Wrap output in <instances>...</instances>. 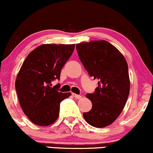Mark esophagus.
I'll return each mask as SVG.
<instances>
[{
    "instance_id": "esophagus-1",
    "label": "esophagus",
    "mask_w": 153,
    "mask_h": 153,
    "mask_svg": "<svg viewBox=\"0 0 153 153\" xmlns=\"http://www.w3.org/2000/svg\"><path fill=\"white\" fill-rule=\"evenodd\" d=\"M72 96H73V97L75 98H76V99H81V98H82L81 95H79V94H75V93H72Z\"/></svg>"
}]
</instances>
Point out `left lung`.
I'll return each mask as SVG.
<instances>
[{"instance_id":"8db88e82","label":"left lung","mask_w":153,"mask_h":153,"mask_svg":"<svg viewBox=\"0 0 153 153\" xmlns=\"http://www.w3.org/2000/svg\"><path fill=\"white\" fill-rule=\"evenodd\" d=\"M76 50L90 76L99 80L95 92L86 94L92 108L83 116L91 126L105 128L118 118L126 104L131 86L128 63L105 40L78 43Z\"/></svg>"}]
</instances>
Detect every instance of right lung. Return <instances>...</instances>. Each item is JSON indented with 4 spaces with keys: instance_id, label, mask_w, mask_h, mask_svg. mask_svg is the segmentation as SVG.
Segmentation results:
<instances>
[{
    "instance_id": "right-lung-1",
    "label": "right lung",
    "mask_w": 153,
    "mask_h": 153,
    "mask_svg": "<svg viewBox=\"0 0 153 153\" xmlns=\"http://www.w3.org/2000/svg\"><path fill=\"white\" fill-rule=\"evenodd\" d=\"M75 44H44L35 48L22 63L15 81L19 102L24 114L39 126L55 123L60 102L71 93L59 92L51 82L60 78L61 70Z\"/></svg>"
}]
</instances>
